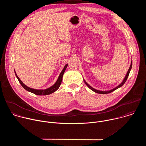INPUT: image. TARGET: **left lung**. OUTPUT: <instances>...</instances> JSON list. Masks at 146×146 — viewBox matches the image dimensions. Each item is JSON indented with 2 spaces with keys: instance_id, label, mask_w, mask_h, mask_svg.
Instances as JSON below:
<instances>
[{
  "instance_id": "8db88e82",
  "label": "left lung",
  "mask_w": 146,
  "mask_h": 146,
  "mask_svg": "<svg viewBox=\"0 0 146 146\" xmlns=\"http://www.w3.org/2000/svg\"><path fill=\"white\" fill-rule=\"evenodd\" d=\"M132 62H131V66H130V67H129V70H128V72H127V75L125 76V77L124 78L123 81L121 82V84H119L118 86H117L116 88H114V89H113V90H110V91H99V90H95V89L93 88L92 87H91L89 84H87V83L85 81H84V82H85V84L87 86V87H88L89 88H90L91 90H92L93 91H94V92H96V93L100 94H106L111 93V92H113L114 91H115V90H117V89H118V88H119V87H121V86H122L124 84V83L126 82V81H127V78H128V76H129V74L131 69V68H132Z\"/></svg>"
}]
</instances>
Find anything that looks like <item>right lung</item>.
<instances>
[{
  "mask_svg": "<svg viewBox=\"0 0 146 146\" xmlns=\"http://www.w3.org/2000/svg\"><path fill=\"white\" fill-rule=\"evenodd\" d=\"M68 65V64H66V65L65 66L64 69L62 70V71L61 72L60 74H59V77H58L57 81H56V82L54 84V85H53L52 87H50V88H47V89L44 90H35V89L27 87V86H25V85L24 84V83L21 81V80L19 79V78L17 76V75L15 72V76H16L17 78H18V81H19V83L21 84V85L22 86V87H23L25 90H26L27 91H29V92H32V93L35 94V95H50V94H51L54 92L55 91H56L59 88V87L60 86L62 81V77H63V75H64V73H65V70H66V69Z\"/></svg>",
  "mask_w": 146,
  "mask_h": 146,
  "instance_id": "1",
  "label": "right lung"
}]
</instances>
